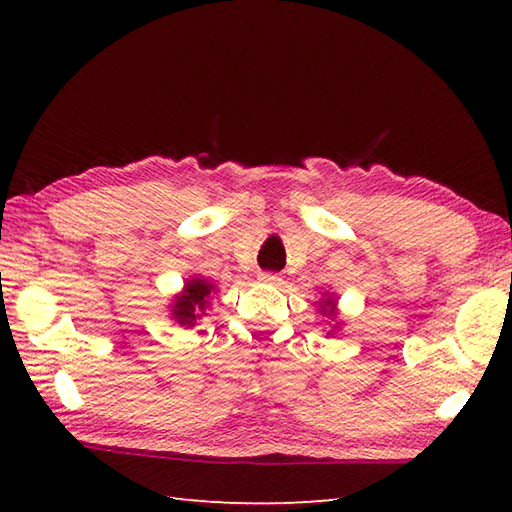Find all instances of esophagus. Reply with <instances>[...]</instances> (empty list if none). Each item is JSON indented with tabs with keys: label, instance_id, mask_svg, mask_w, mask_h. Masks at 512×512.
Listing matches in <instances>:
<instances>
[{
	"label": "esophagus",
	"instance_id": "34e87169",
	"mask_svg": "<svg viewBox=\"0 0 512 512\" xmlns=\"http://www.w3.org/2000/svg\"><path fill=\"white\" fill-rule=\"evenodd\" d=\"M259 279H262L264 284H273V286H277L281 281V277L275 275V273H262V275H259Z\"/></svg>",
	"mask_w": 512,
	"mask_h": 512
}]
</instances>
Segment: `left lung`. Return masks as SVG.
Listing matches in <instances>:
<instances>
[{"instance_id": "obj_1", "label": "left lung", "mask_w": 512, "mask_h": 512, "mask_svg": "<svg viewBox=\"0 0 512 512\" xmlns=\"http://www.w3.org/2000/svg\"><path fill=\"white\" fill-rule=\"evenodd\" d=\"M317 312L319 317L325 321L330 330H325V334L332 336L334 332H339L341 328V317H339V297L334 292H321V299L317 301Z\"/></svg>"}]
</instances>
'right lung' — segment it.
Listing matches in <instances>:
<instances>
[{
    "mask_svg": "<svg viewBox=\"0 0 512 512\" xmlns=\"http://www.w3.org/2000/svg\"><path fill=\"white\" fill-rule=\"evenodd\" d=\"M215 292H217V286L200 275L184 279L182 290L178 295H173L169 303L171 321L178 323L180 328H187V330L193 328V325L204 317L206 310L211 308V297Z\"/></svg>",
    "mask_w": 512,
    "mask_h": 512,
    "instance_id": "1",
    "label": "right lung"
}]
</instances>
